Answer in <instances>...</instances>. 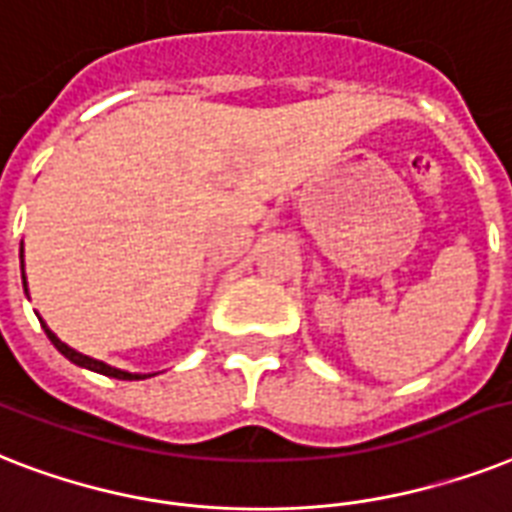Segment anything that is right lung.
<instances>
[{
    "label": "right lung",
    "mask_w": 512,
    "mask_h": 512,
    "mask_svg": "<svg viewBox=\"0 0 512 512\" xmlns=\"http://www.w3.org/2000/svg\"><path fill=\"white\" fill-rule=\"evenodd\" d=\"M20 269H23V243H20ZM23 290H26V296H28V282H26V272H23ZM39 322H42L44 327V333H47V338L52 341V346H55L60 354H63L65 359H71L73 365H79V367H87V370L92 372H100V375H108V378H118V380H145V378H153V375H158V372H129V370H118V367H110L105 365V362H100V359H94V357H87V354H81V351L71 349L68 343H63L60 338H57L52 330L47 327V322L39 317Z\"/></svg>",
    "instance_id": "obj_1"
}]
</instances>
